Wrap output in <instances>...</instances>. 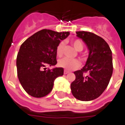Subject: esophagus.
<instances>
[{
    "label": "esophagus",
    "instance_id": "34e87169",
    "mask_svg": "<svg viewBox=\"0 0 125 125\" xmlns=\"http://www.w3.org/2000/svg\"><path fill=\"white\" fill-rule=\"evenodd\" d=\"M69 73V71H68L64 70V72H63V73H64L65 74H67V73Z\"/></svg>",
    "mask_w": 125,
    "mask_h": 125
}]
</instances>
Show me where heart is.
I'll list each match as a JSON object with an SVG mask.
<instances>
[{
  "label": "heart",
  "instance_id": "heart-1",
  "mask_svg": "<svg viewBox=\"0 0 125 125\" xmlns=\"http://www.w3.org/2000/svg\"><path fill=\"white\" fill-rule=\"evenodd\" d=\"M72 43L76 51H82L83 50V43L80 40H74V41H73ZM63 47H64V42H61L57 46L56 54L58 56H61L62 55ZM58 64L61 67H63L65 69L69 71L74 70L80 66V61L76 59H70L68 58H63L61 59L59 61Z\"/></svg>",
  "mask_w": 125,
  "mask_h": 125
}]
</instances>
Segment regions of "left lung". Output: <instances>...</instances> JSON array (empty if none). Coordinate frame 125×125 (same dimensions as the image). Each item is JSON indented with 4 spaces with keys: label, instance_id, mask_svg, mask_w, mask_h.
I'll return each instance as SVG.
<instances>
[{
    "label": "left lung",
    "instance_id": "left-lung-1",
    "mask_svg": "<svg viewBox=\"0 0 125 125\" xmlns=\"http://www.w3.org/2000/svg\"><path fill=\"white\" fill-rule=\"evenodd\" d=\"M76 33L87 46L89 55L81 70L74 72L76 79L71 89L78 100L90 101L98 98L108 85L113 73L112 52L105 40L96 34L84 31Z\"/></svg>",
    "mask_w": 125,
    "mask_h": 125
}]
</instances>
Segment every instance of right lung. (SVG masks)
<instances>
[{
    "label": "right lung",
    "instance_id": "right-lung-1",
    "mask_svg": "<svg viewBox=\"0 0 125 125\" xmlns=\"http://www.w3.org/2000/svg\"><path fill=\"white\" fill-rule=\"evenodd\" d=\"M69 32H58L43 29L30 36L21 45L17 56V76L23 89L30 95L41 98L52 90L54 80L63 74L56 65V47Z\"/></svg>",
    "mask_w": 125,
    "mask_h": 125
}]
</instances>
